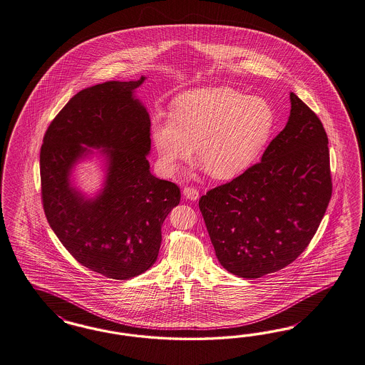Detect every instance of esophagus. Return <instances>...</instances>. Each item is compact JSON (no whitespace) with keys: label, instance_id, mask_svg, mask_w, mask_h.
I'll list each match as a JSON object with an SVG mask.
<instances>
[{"label":"esophagus","instance_id":"esophagus-1","mask_svg":"<svg viewBox=\"0 0 365 365\" xmlns=\"http://www.w3.org/2000/svg\"><path fill=\"white\" fill-rule=\"evenodd\" d=\"M183 197L190 201H197L200 198V191L195 187H185L183 189Z\"/></svg>","mask_w":365,"mask_h":365}]
</instances>
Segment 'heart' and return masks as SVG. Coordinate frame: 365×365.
Instances as JSON below:
<instances>
[{"label": "heart", "mask_w": 365, "mask_h": 365, "mask_svg": "<svg viewBox=\"0 0 365 365\" xmlns=\"http://www.w3.org/2000/svg\"><path fill=\"white\" fill-rule=\"evenodd\" d=\"M277 112L268 101L236 88H197L178 96L171 115L158 114L152 143L160 167L175 174L197 158L215 179H230L255 163L272 138Z\"/></svg>", "instance_id": "obj_1"}]
</instances>
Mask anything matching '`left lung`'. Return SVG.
Here are the masks:
<instances>
[{
  "label": "left lung",
  "instance_id": "left-lung-1",
  "mask_svg": "<svg viewBox=\"0 0 365 365\" xmlns=\"http://www.w3.org/2000/svg\"><path fill=\"white\" fill-rule=\"evenodd\" d=\"M289 102V121L262 162L200 200L218 262L240 277L257 279L292 263L331 197L327 132L294 93Z\"/></svg>",
  "mask_w": 365,
  "mask_h": 365
}]
</instances>
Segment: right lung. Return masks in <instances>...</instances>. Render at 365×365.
Masks as SVG:
<instances>
[{
  "label": "right lung",
  "instance_id": "obj_1",
  "mask_svg": "<svg viewBox=\"0 0 365 365\" xmlns=\"http://www.w3.org/2000/svg\"><path fill=\"white\" fill-rule=\"evenodd\" d=\"M144 81H109L79 91L51 123L40 151L51 229L78 263L117 280L156 262L164 220L180 201L175 183L150 171L151 120L135 97ZM93 154L104 159L106 176L103 189L88 197L73 186L72 173Z\"/></svg>",
  "mask_w": 365,
  "mask_h": 365
}]
</instances>
